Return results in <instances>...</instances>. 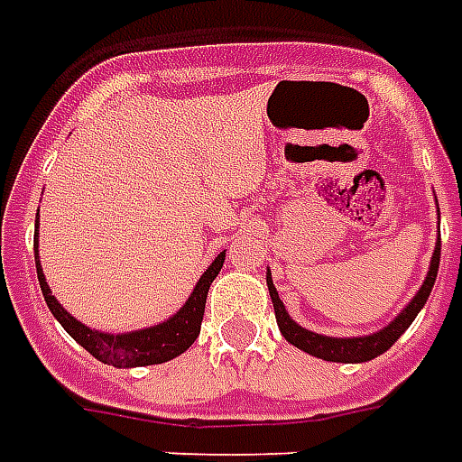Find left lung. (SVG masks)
<instances>
[{
    "label": "left lung",
    "instance_id": "8db88e82",
    "mask_svg": "<svg viewBox=\"0 0 462 462\" xmlns=\"http://www.w3.org/2000/svg\"><path fill=\"white\" fill-rule=\"evenodd\" d=\"M439 263H441V238L436 241V248H433L431 255V268H429L424 284L414 294V300L409 301L407 307L400 311V317L394 319L390 326L380 328L377 334L358 336V338H334V336H321L310 331V328H301L297 321L290 319V314L284 310L282 300H280L275 284H273V275L268 273V290L270 297H273V307H275L277 326H280L282 336L292 343L294 348L304 350V353H310L314 358L331 360V363H367V360L377 358V356H383L384 350L392 348V343L397 341L411 326L416 314L421 311V307L429 300V294H431L436 275H439Z\"/></svg>",
    "mask_w": 462,
    "mask_h": 462
}]
</instances>
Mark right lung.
<instances>
[{
    "label": "right lung",
    "mask_w": 462,
    "mask_h": 462,
    "mask_svg": "<svg viewBox=\"0 0 462 462\" xmlns=\"http://www.w3.org/2000/svg\"><path fill=\"white\" fill-rule=\"evenodd\" d=\"M33 253H36V273L38 282H41V292L46 297L51 314L60 321L62 328L87 353H92L97 360L114 367L158 365V363H168V360L178 358L180 353H185L199 336L209 284L214 282V277L218 275V270L224 265V258H226V253H218L214 263L207 268V273L199 277V282L194 287V292L189 294V300L185 301V307L175 317H170L168 321L151 326V328H141V331H131V334H102V331H95V328H89L75 317H70L51 294L46 275H43L41 263H38V221L36 234H33Z\"/></svg>",
    "instance_id": "add662e5"
}]
</instances>
